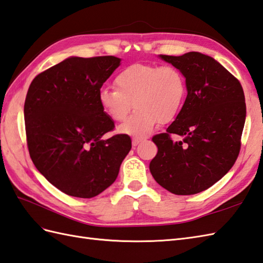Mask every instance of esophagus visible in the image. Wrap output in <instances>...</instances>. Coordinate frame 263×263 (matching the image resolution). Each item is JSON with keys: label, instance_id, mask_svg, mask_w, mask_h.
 Listing matches in <instances>:
<instances>
[{"label": "esophagus", "instance_id": "esophagus-1", "mask_svg": "<svg viewBox=\"0 0 263 263\" xmlns=\"http://www.w3.org/2000/svg\"><path fill=\"white\" fill-rule=\"evenodd\" d=\"M143 141V138H133L132 141V144H133V147H136L137 145L141 143Z\"/></svg>", "mask_w": 263, "mask_h": 263}]
</instances>
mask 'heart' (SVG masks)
I'll return each instance as SVG.
<instances>
[{"label":"heart","mask_w":263,"mask_h":263,"mask_svg":"<svg viewBox=\"0 0 263 263\" xmlns=\"http://www.w3.org/2000/svg\"><path fill=\"white\" fill-rule=\"evenodd\" d=\"M116 90L99 91V104L114 121H121L133 106L134 111L118 133L135 138L146 137L157 122L167 124L176 118L185 99L186 84L177 67L133 64L115 78Z\"/></svg>","instance_id":"b5f03b06"}]
</instances>
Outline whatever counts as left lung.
I'll return each instance as SVG.
<instances>
[{
  "instance_id": "obj_1",
  "label": "left lung",
  "mask_w": 263,
  "mask_h": 263,
  "mask_svg": "<svg viewBox=\"0 0 263 263\" xmlns=\"http://www.w3.org/2000/svg\"><path fill=\"white\" fill-rule=\"evenodd\" d=\"M183 74L186 98L166 133L153 137L149 163L155 181L174 195L208 189L234 165L247 117L241 83L213 57L198 51L160 55ZM171 133L183 137L173 142Z\"/></svg>"
}]
</instances>
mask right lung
<instances>
[{
    "label": "right lung",
    "instance_id": "obj_1",
    "mask_svg": "<svg viewBox=\"0 0 263 263\" xmlns=\"http://www.w3.org/2000/svg\"><path fill=\"white\" fill-rule=\"evenodd\" d=\"M120 62L115 56H72L37 75L29 86V154L37 170L68 196L101 194L115 182L132 148L128 135L102 138L115 124L99 104V91Z\"/></svg>",
    "mask_w": 263,
    "mask_h": 263
}]
</instances>
